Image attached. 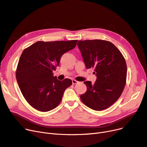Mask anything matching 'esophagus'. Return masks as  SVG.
<instances>
[{
  "instance_id": "1",
  "label": "esophagus",
  "mask_w": 147,
  "mask_h": 147,
  "mask_svg": "<svg viewBox=\"0 0 147 147\" xmlns=\"http://www.w3.org/2000/svg\"><path fill=\"white\" fill-rule=\"evenodd\" d=\"M78 83H79V82L78 81L75 80H72V84H77Z\"/></svg>"
}]
</instances>
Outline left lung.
<instances>
[{
  "label": "left lung",
  "mask_w": 147,
  "mask_h": 147,
  "mask_svg": "<svg viewBox=\"0 0 147 147\" xmlns=\"http://www.w3.org/2000/svg\"><path fill=\"white\" fill-rule=\"evenodd\" d=\"M87 69H94L96 80L92 84L85 81L87 91L80 98L94 110L106 109L121 96L127 78V64L120 51L111 42L102 40L78 41Z\"/></svg>",
  "instance_id": "obj_1"
}]
</instances>
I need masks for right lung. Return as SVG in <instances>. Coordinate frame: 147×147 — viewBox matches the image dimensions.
<instances>
[{"label":"right lung","instance_id":"add662e5","mask_svg":"<svg viewBox=\"0 0 147 147\" xmlns=\"http://www.w3.org/2000/svg\"><path fill=\"white\" fill-rule=\"evenodd\" d=\"M77 40L38 42L24 49L16 69V80L23 96L31 106L48 111L60 103L71 80L59 81L52 72L59 65L61 56L73 49Z\"/></svg>","mask_w":147,"mask_h":147}]
</instances>
